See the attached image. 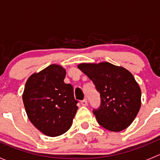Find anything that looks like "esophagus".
<instances>
[{
	"instance_id": "34e87169",
	"label": "esophagus",
	"mask_w": 160,
	"mask_h": 160,
	"mask_svg": "<svg viewBox=\"0 0 160 160\" xmlns=\"http://www.w3.org/2000/svg\"><path fill=\"white\" fill-rule=\"evenodd\" d=\"M81 104L83 106H87V105H88V100H87V99L83 100V101H81Z\"/></svg>"
}]
</instances>
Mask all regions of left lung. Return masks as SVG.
I'll list each match as a JSON object with an SVG mask.
<instances>
[{
  "mask_svg": "<svg viewBox=\"0 0 160 160\" xmlns=\"http://www.w3.org/2000/svg\"><path fill=\"white\" fill-rule=\"evenodd\" d=\"M100 92L101 107L93 110L98 124L111 132H121L132 123L141 108V89L133 75L108 62H83L77 66Z\"/></svg>",
  "mask_w": 160,
  "mask_h": 160,
  "instance_id": "obj_1",
  "label": "left lung"
}]
</instances>
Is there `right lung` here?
I'll list each match as a JSON object with an SVG mask.
<instances>
[{
	"instance_id": "right-lung-1",
	"label": "right lung",
	"mask_w": 160,
	"mask_h": 160,
	"mask_svg": "<svg viewBox=\"0 0 160 160\" xmlns=\"http://www.w3.org/2000/svg\"><path fill=\"white\" fill-rule=\"evenodd\" d=\"M66 70L52 64L28 77L22 94L30 122L42 133L50 137L70 129L78 107L73 88L64 83Z\"/></svg>"
}]
</instances>
